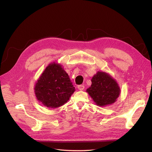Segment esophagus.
<instances>
[{"label": "esophagus", "mask_w": 152, "mask_h": 152, "mask_svg": "<svg viewBox=\"0 0 152 152\" xmlns=\"http://www.w3.org/2000/svg\"><path fill=\"white\" fill-rule=\"evenodd\" d=\"M84 85H80L78 86V89H79V90L80 91H83L84 89Z\"/></svg>", "instance_id": "1"}]
</instances>
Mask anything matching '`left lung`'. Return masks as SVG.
<instances>
[{
  "mask_svg": "<svg viewBox=\"0 0 152 152\" xmlns=\"http://www.w3.org/2000/svg\"><path fill=\"white\" fill-rule=\"evenodd\" d=\"M91 82L92 84L86 92L98 106L105 107L116 102L121 89L115 80L108 73L98 72Z\"/></svg>",
  "mask_w": 152,
  "mask_h": 152,
  "instance_id": "1",
  "label": "left lung"
}]
</instances>
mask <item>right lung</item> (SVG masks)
<instances>
[{
    "mask_svg": "<svg viewBox=\"0 0 152 152\" xmlns=\"http://www.w3.org/2000/svg\"><path fill=\"white\" fill-rule=\"evenodd\" d=\"M34 90L39 102L51 108L66 103L75 91L68 73L57 63L46 67L36 82Z\"/></svg>",
    "mask_w": 152,
    "mask_h": 152,
    "instance_id": "1",
    "label": "right lung"
}]
</instances>
